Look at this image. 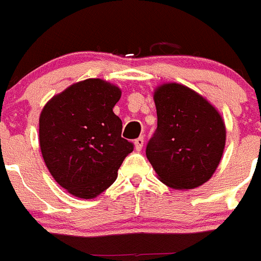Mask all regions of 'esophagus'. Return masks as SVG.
I'll return each instance as SVG.
<instances>
[{"mask_svg": "<svg viewBox=\"0 0 261 261\" xmlns=\"http://www.w3.org/2000/svg\"><path fill=\"white\" fill-rule=\"evenodd\" d=\"M134 144H135V149L136 150H142L143 145H144V138H143V136L138 138L135 142H134Z\"/></svg>", "mask_w": 261, "mask_h": 261, "instance_id": "1", "label": "esophagus"}]
</instances>
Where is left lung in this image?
<instances>
[{
    "label": "left lung",
    "instance_id": "obj_1",
    "mask_svg": "<svg viewBox=\"0 0 261 261\" xmlns=\"http://www.w3.org/2000/svg\"><path fill=\"white\" fill-rule=\"evenodd\" d=\"M157 130L147 145V158L158 179L174 189H193L207 181L225 147V125L203 96L184 85L155 89Z\"/></svg>",
    "mask_w": 261,
    "mask_h": 261
}]
</instances>
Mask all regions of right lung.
Here are the masks:
<instances>
[{
	"label": "right lung",
	"mask_w": 261,
	"mask_h": 261,
	"mask_svg": "<svg viewBox=\"0 0 261 261\" xmlns=\"http://www.w3.org/2000/svg\"><path fill=\"white\" fill-rule=\"evenodd\" d=\"M119 97L116 85L89 79L51 97L41 112L43 161L55 181L77 198H95L109 188L134 150L113 112Z\"/></svg>",
	"instance_id": "obj_1"
}]
</instances>
